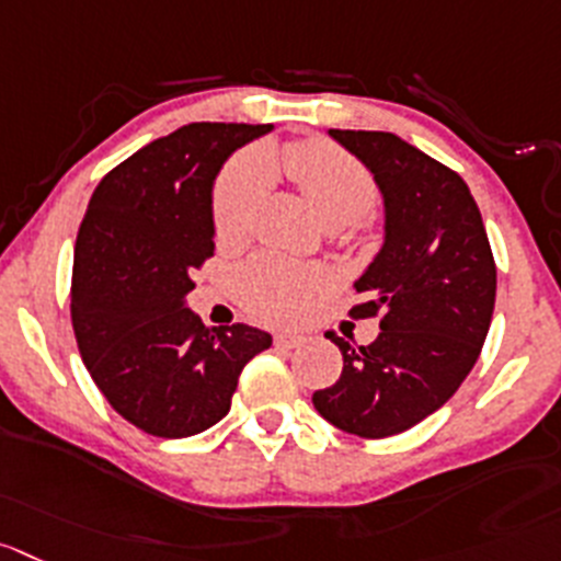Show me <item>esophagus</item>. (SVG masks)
<instances>
[{
	"mask_svg": "<svg viewBox=\"0 0 561 561\" xmlns=\"http://www.w3.org/2000/svg\"><path fill=\"white\" fill-rule=\"evenodd\" d=\"M302 341H306V335L291 333V330H284V333L275 335V346H280V350H297Z\"/></svg>",
	"mask_w": 561,
	"mask_h": 561,
	"instance_id": "obj_1",
	"label": "esophagus"
}]
</instances>
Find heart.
Here are the masks:
<instances>
[{
	"instance_id": "b5f03b06",
	"label": "heart",
	"mask_w": 561,
	"mask_h": 561,
	"mask_svg": "<svg viewBox=\"0 0 561 561\" xmlns=\"http://www.w3.org/2000/svg\"><path fill=\"white\" fill-rule=\"evenodd\" d=\"M280 168L306 197L308 209L324 226L364 217L375 206L377 186L364 164L328 140L295 142L280 157ZM261 175L248 159L226 168L215 190V233L220 239L242 237L259 201ZM239 295L244 306L266 319H291L322 286V275L308 266H297L277 255H255L239 270Z\"/></svg>"
}]
</instances>
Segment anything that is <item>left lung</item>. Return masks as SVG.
Listing matches in <instances>:
<instances>
[{"instance_id":"1","label":"left lung","mask_w":561,"mask_h":561,"mask_svg":"<svg viewBox=\"0 0 561 561\" xmlns=\"http://www.w3.org/2000/svg\"><path fill=\"white\" fill-rule=\"evenodd\" d=\"M366 164L386 206L380 253L355 280L352 317H380L369 346L330 333L341 377L313 393L350 435L388 437L444 408L477 364L495 306V261L466 181L391 131L330 129Z\"/></svg>"}]
</instances>
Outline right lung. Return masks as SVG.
<instances>
[{
    "label": "right lung",
    "instance_id": "obj_1",
    "mask_svg": "<svg viewBox=\"0 0 561 561\" xmlns=\"http://www.w3.org/2000/svg\"><path fill=\"white\" fill-rule=\"evenodd\" d=\"M272 124H190L101 179L73 250L71 322L90 377L137 430L190 437L231 410L244 364L272 335L206 328L186 308L215 255L211 190L237 148Z\"/></svg>",
    "mask_w": 561,
    "mask_h": 561
}]
</instances>
